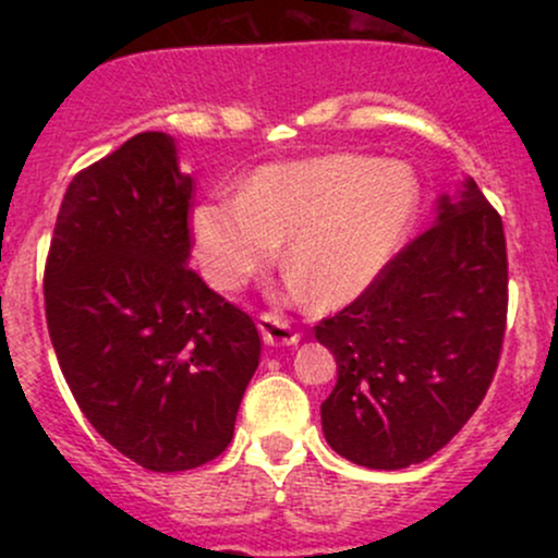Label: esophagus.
<instances>
[{"label": "esophagus", "mask_w": 558, "mask_h": 558, "mask_svg": "<svg viewBox=\"0 0 558 558\" xmlns=\"http://www.w3.org/2000/svg\"><path fill=\"white\" fill-rule=\"evenodd\" d=\"M259 332L267 345H291L299 341V330L288 323L286 317L275 312H262L259 315Z\"/></svg>", "instance_id": "obj_1"}]
</instances>
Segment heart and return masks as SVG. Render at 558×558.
I'll list each match as a JSON object with an SVG mask.
<instances>
[{"mask_svg": "<svg viewBox=\"0 0 558 558\" xmlns=\"http://www.w3.org/2000/svg\"><path fill=\"white\" fill-rule=\"evenodd\" d=\"M420 213V183L403 162L328 155L275 162L241 194L198 204L191 217L207 280L235 291L278 257L293 288H310L323 310L351 304L377 283L401 252Z\"/></svg>", "mask_w": 558, "mask_h": 558, "instance_id": "heart-1", "label": "heart"}]
</instances>
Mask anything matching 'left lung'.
<instances>
[{
    "label": "left lung",
    "instance_id": "obj_1",
    "mask_svg": "<svg viewBox=\"0 0 558 558\" xmlns=\"http://www.w3.org/2000/svg\"><path fill=\"white\" fill-rule=\"evenodd\" d=\"M506 310L504 222L470 178L369 291L317 323L315 338L338 364L319 409L332 451L369 470L440 451L488 393Z\"/></svg>",
    "mask_w": 558,
    "mask_h": 558
}]
</instances>
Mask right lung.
Instances as JSON below:
<instances>
[{
  "label": "right lung",
  "mask_w": 558,
  "mask_h": 558,
  "mask_svg": "<svg viewBox=\"0 0 558 558\" xmlns=\"http://www.w3.org/2000/svg\"><path fill=\"white\" fill-rule=\"evenodd\" d=\"M194 181L157 131L73 178L44 267L49 338L94 430L151 472L213 462L259 364L254 319L189 267Z\"/></svg>",
  "instance_id": "obj_1"
}]
</instances>
